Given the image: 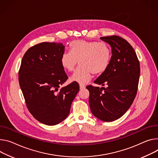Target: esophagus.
I'll list each match as a JSON object with an SVG mask.
<instances>
[{
	"label": "esophagus",
	"instance_id": "obj_1",
	"mask_svg": "<svg viewBox=\"0 0 158 158\" xmlns=\"http://www.w3.org/2000/svg\"><path fill=\"white\" fill-rule=\"evenodd\" d=\"M79 87H80V89H85V85H84V84H79Z\"/></svg>",
	"mask_w": 158,
	"mask_h": 158
}]
</instances>
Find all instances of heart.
<instances>
[{
  "label": "heart",
  "instance_id": "b5f03b06",
  "mask_svg": "<svg viewBox=\"0 0 158 158\" xmlns=\"http://www.w3.org/2000/svg\"><path fill=\"white\" fill-rule=\"evenodd\" d=\"M70 52H65L60 63L67 71H73L79 62L81 65L70 77L72 82L81 84L87 83L94 74H101L108 69L111 51L105 44L85 40H74L69 44Z\"/></svg>",
  "mask_w": 158,
  "mask_h": 158
}]
</instances>
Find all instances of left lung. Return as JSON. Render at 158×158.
<instances>
[{
    "label": "left lung",
    "mask_w": 158,
    "mask_h": 158,
    "mask_svg": "<svg viewBox=\"0 0 158 158\" xmlns=\"http://www.w3.org/2000/svg\"><path fill=\"white\" fill-rule=\"evenodd\" d=\"M111 48V59L105 72L94 83L107 88L88 85L89 103L93 115L104 122L118 119L132 105L137 94L140 65L132 47L117 36L100 38ZM104 91L103 92L102 89Z\"/></svg>",
    "instance_id": "8db88e82"
}]
</instances>
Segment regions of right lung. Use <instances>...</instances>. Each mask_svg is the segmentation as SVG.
<instances>
[{
    "mask_svg": "<svg viewBox=\"0 0 158 158\" xmlns=\"http://www.w3.org/2000/svg\"><path fill=\"white\" fill-rule=\"evenodd\" d=\"M65 46L44 42L28 49L19 71V82L31 114L38 122L55 125L69 115L79 85L72 82L60 88L68 79L61 65Z\"/></svg>",
    "mask_w": 158,
    "mask_h": 158,
    "instance_id": "right-lung-1",
    "label": "right lung"
}]
</instances>
